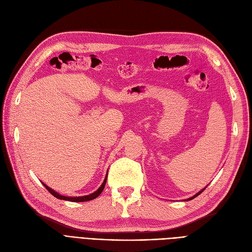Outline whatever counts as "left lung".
Listing matches in <instances>:
<instances>
[{
    "instance_id": "8db88e82",
    "label": "left lung",
    "mask_w": 252,
    "mask_h": 252,
    "mask_svg": "<svg viewBox=\"0 0 252 252\" xmlns=\"http://www.w3.org/2000/svg\"><path fill=\"white\" fill-rule=\"evenodd\" d=\"M204 189H202V190H200V191H199V192H197V193H196V194H194V196H192V197H190V198H189V199H188V201H189V200H191V199H193V198H196V197H197V196H199V194H200V193H201V192H202V191H203V190H204Z\"/></svg>"
}]
</instances>
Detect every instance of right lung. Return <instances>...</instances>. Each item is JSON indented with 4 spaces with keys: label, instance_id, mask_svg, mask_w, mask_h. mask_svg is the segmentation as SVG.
Instances as JSON below:
<instances>
[{
    "label": "right lung",
    "instance_id": "1",
    "mask_svg": "<svg viewBox=\"0 0 252 252\" xmlns=\"http://www.w3.org/2000/svg\"><path fill=\"white\" fill-rule=\"evenodd\" d=\"M107 178H108V174L105 175V178H104L103 182L101 183V185L99 186V189H97L96 191H94V192H92V193H90V194H87V196H80V197H67V196H63V194H60L58 191H55V190H53L52 189H50L49 186L46 185L45 183H43V184H44L45 188H46L48 190H49V192H50L51 194H53V196H54L55 198H58V199H60V200H66V201H71V202H85V201L93 200V199H95V198H97V197L99 196V194L101 193V191H102L103 189H104L105 182H107Z\"/></svg>",
    "mask_w": 252,
    "mask_h": 252
}]
</instances>
